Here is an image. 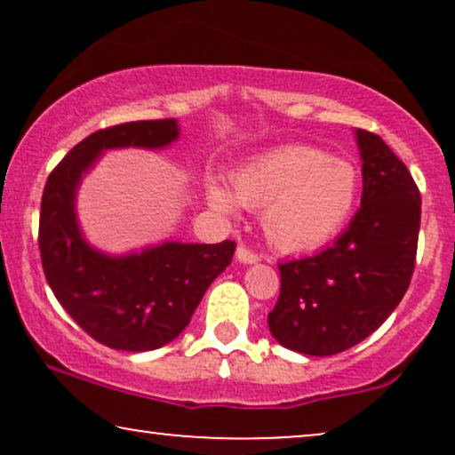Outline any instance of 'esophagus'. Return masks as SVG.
<instances>
[{"label":"esophagus","instance_id":"34e87169","mask_svg":"<svg viewBox=\"0 0 455 455\" xmlns=\"http://www.w3.org/2000/svg\"><path fill=\"white\" fill-rule=\"evenodd\" d=\"M235 259L244 265H252L259 260V254L252 252L251 248H246V246H238V251H235Z\"/></svg>","mask_w":455,"mask_h":455}]
</instances>
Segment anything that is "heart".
Masks as SVG:
<instances>
[{
  "label": "heart",
  "mask_w": 455,
  "mask_h": 455,
  "mask_svg": "<svg viewBox=\"0 0 455 455\" xmlns=\"http://www.w3.org/2000/svg\"><path fill=\"white\" fill-rule=\"evenodd\" d=\"M360 196L356 165L313 147L267 151L234 173V195L207 184L209 204L221 213L263 209L267 240L283 252H308L327 244L350 220Z\"/></svg>",
  "instance_id": "heart-1"
}]
</instances>
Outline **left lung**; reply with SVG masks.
Listing matches in <instances>:
<instances>
[{"mask_svg": "<svg viewBox=\"0 0 455 455\" xmlns=\"http://www.w3.org/2000/svg\"><path fill=\"white\" fill-rule=\"evenodd\" d=\"M363 198L333 246L279 265L282 290L267 316L288 350L331 356L383 325L412 279L420 192L381 136L356 130Z\"/></svg>", "mask_w": 455, "mask_h": 455, "instance_id": "1", "label": "left lung"}]
</instances>
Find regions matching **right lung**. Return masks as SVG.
<instances>
[{"label": "right lung", "instance_id": "right-lung-1", "mask_svg": "<svg viewBox=\"0 0 455 455\" xmlns=\"http://www.w3.org/2000/svg\"><path fill=\"white\" fill-rule=\"evenodd\" d=\"M180 136L176 120H142L97 130L49 173L41 201L39 251L49 288L99 344L147 352L184 331L213 279L232 263L235 242H164L111 257L84 240L76 220L80 180L109 148H164Z\"/></svg>", "mask_w": 455, "mask_h": 455}]
</instances>
